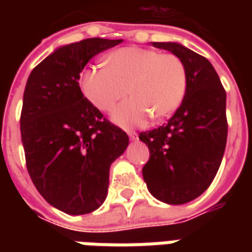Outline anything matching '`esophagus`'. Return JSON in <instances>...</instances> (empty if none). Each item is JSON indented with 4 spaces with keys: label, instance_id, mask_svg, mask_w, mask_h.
Returning a JSON list of instances; mask_svg holds the SVG:
<instances>
[{
    "label": "esophagus",
    "instance_id": "obj_1",
    "mask_svg": "<svg viewBox=\"0 0 252 252\" xmlns=\"http://www.w3.org/2000/svg\"><path fill=\"white\" fill-rule=\"evenodd\" d=\"M128 136L131 140H137V133L133 131H128Z\"/></svg>",
    "mask_w": 252,
    "mask_h": 252
}]
</instances>
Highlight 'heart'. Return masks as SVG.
<instances>
[{"label":"heart","mask_w":252,"mask_h":252,"mask_svg":"<svg viewBox=\"0 0 252 252\" xmlns=\"http://www.w3.org/2000/svg\"><path fill=\"white\" fill-rule=\"evenodd\" d=\"M83 95L97 109L109 112L128 92L131 98L113 112L116 124L144 126L148 119H166L178 109L188 88L184 62L174 54L126 47L110 52L106 66H90L79 78Z\"/></svg>","instance_id":"b5f03b06"}]
</instances>
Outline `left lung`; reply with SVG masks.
I'll return each instance as SVG.
<instances>
[{"instance_id": "1", "label": "left lung", "mask_w": 252, "mask_h": 252, "mask_svg": "<svg viewBox=\"0 0 252 252\" xmlns=\"http://www.w3.org/2000/svg\"><path fill=\"white\" fill-rule=\"evenodd\" d=\"M153 46L184 62L188 88L167 124L139 135L150 150L143 178L157 200L181 205L202 194L221 164L228 132L227 95L206 58L174 41H153Z\"/></svg>"}]
</instances>
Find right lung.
I'll use <instances>...</instances> for the list:
<instances>
[{"instance_id":"right-lung-1","label":"right lung","mask_w":252,"mask_h":252,"mask_svg":"<svg viewBox=\"0 0 252 252\" xmlns=\"http://www.w3.org/2000/svg\"><path fill=\"white\" fill-rule=\"evenodd\" d=\"M121 41L92 37L58 47L25 85L20 129L27 169L44 200L67 215H86L104 204L110 164L129 144L78 83L94 55Z\"/></svg>"}]
</instances>
